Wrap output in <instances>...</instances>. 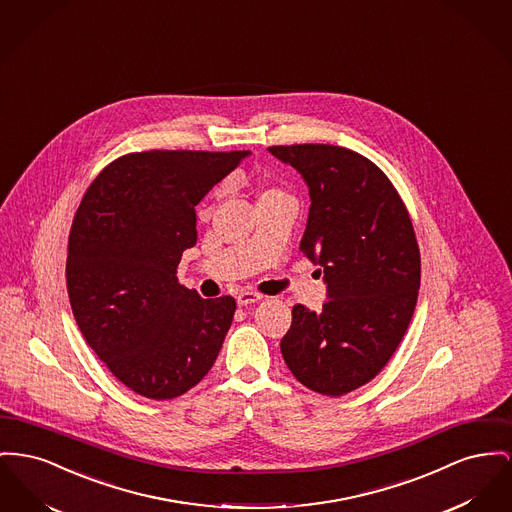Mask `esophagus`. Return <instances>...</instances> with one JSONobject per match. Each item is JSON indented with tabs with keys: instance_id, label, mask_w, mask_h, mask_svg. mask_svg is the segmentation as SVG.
<instances>
[{
	"instance_id": "34e87169",
	"label": "esophagus",
	"mask_w": 512,
	"mask_h": 512,
	"mask_svg": "<svg viewBox=\"0 0 512 512\" xmlns=\"http://www.w3.org/2000/svg\"><path fill=\"white\" fill-rule=\"evenodd\" d=\"M236 300H238L240 307H245V305H251V303H257V301L263 300V296L257 294V292H240Z\"/></svg>"
}]
</instances>
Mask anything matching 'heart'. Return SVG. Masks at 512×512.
I'll use <instances>...</instances> for the list:
<instances>
[{"label": "heart", "mask_w": 512, "mask_h": 512, "mask_svg": "<svg viewBox=\"0 0 512 512\" xmlns=\"http://www.w3.org/2000/svg\"><path fill=\"white\" fill-rule=\"evenodd\" d=\"M271 197H288L280 187H274V185H265L259 189V201L261 199H271Z\"/></svg>", "instance_id": "1"}]
</instances>
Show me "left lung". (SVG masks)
Instances as JSON below:
<instances>
[{"label":"left lung","instance_id":"1","mask_svg":"<svg viewBox=\"0 0 512 512\" xmlns=\"http://www.w3.org/2000/svg\"><path fill=\"white\" fill-rule=\"evenodd\" d=\"M309 187L300 251L319 265L329 301L301 303L280 350L311 391L342 396L369 383L408 329L420 290V247L410 214L385 172L334 145L269 147Z\"/></svg>","mask_w":512,"mask_h":512}]
</instances>
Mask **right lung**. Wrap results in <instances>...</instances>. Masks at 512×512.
I'll return each instance as SVG.
<instances>
[{
	"instance_id": "1",
	"label": "right lung",
	"mask_w": 512,
	"mask_h": 512,
	"mask_svg": "<svg viewBox=\"0 0 512 512\" xmlns=\"http://www.w3.org/2000/svg\"><path fill=\"white\" fill-rule=\"evenodd\" d=\"M247 151L131 152L108 164L75 212L67 294L87 344L131 391L172 400L216 360L236 300L178 282L197 243L195 207Z\"/></svg>"
}]
</instances>
